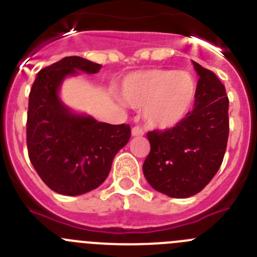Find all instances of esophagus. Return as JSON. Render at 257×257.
I'll return each instance as SVG.
<instances>
[{"instance_id": "34e87169", "label": "esophagus", "mask_w": 257, "mask_h": 257, "mask_svg": "<svg viewBox=\"0 0 257 257\" xmlns=\"http://www.w3.org/2000/svg\"><path fill=\"white\" fill-rule=\"evenodd\" d=\"M131 134H133V136H142V135H144V131H143V128H140V127L135 126V127H133Z\"/></svg>"}]
</instances>
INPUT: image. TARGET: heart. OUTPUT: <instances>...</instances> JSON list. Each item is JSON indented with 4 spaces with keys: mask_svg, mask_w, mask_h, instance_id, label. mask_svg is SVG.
<instances>
[{
    "mask_svg": "<svg viewBox=\"0 0 257 257\" xmlns=\"http://www.w3.org/2000/svg\"><path fill=\"white\" fill-rule=\"evenodd\" d=\"M122 92L127 104L144 108V118L149 126L171 128L192 110L197 82L184 70H142L124 79Z\"/></svg>",
    "mask_w": 257,
    "mask_h": 257,
    "instance_id": "b5f03b06",
    "label": "heart"
}]
</instances>
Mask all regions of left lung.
<instances>
[{"label": "left lung", "mask_w": 257, "mask_h": 257, "mask_svg": "<svg viewBox=\"0 0 257 257\" xmlns=\"http://www.w3.org/2000/svg\"><path fill=\"white\" fill-rule=\"evenodd\" d=\"M199 79L194 109L176 126L147 134L151 152L143 172L151 187L172 198L201 192L219 171L229 136V99L216 74L193 61Z\"/></svg>", "instance_id": "1"}]
</instances>
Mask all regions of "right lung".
<instances>
[{
    "label": "right lung",
    "mask_w": 257,
    "mask_h": 257,
    "mask_svg": "<svg viewBox=\"0 0 257 257\" xmlns=\"http://www.w3.org/2000/svg\"><path fill=\"white\" fill-rule=\"evenodd\" d=\"M100 68L87 59L68 56L41 69L29 92V160L42 181L59 194L79 196L96 189L109 175L117 152L130 140L128 124L74 114L59 99L65 77L78 70L97 73Z\"/></svg>",
    "instance_id": "right-lung-1"
}]
</instances>
